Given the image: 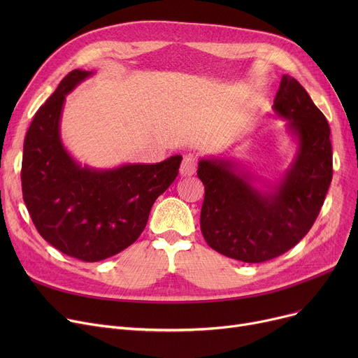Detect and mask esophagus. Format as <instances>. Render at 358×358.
Returning <instances> with one entry per match:
<instances>
[{
  "mask_svg": "<svg viewBox=\"0 0 358 358\" xmlns=\"http://www.w3.org/2000/svg\"><path fill=\"white\" fill-rule=\"evenodd\" d=\"M197 169V159L194 155L189 154V155H184L181 166H180V174L182 177H190L196 173Z\"/></svg>",
  "mask_w": 358,
  "mask_h": 358,
  "instance_id": "esophagus-1",
  "label": "esophagus"
}]
</instances>
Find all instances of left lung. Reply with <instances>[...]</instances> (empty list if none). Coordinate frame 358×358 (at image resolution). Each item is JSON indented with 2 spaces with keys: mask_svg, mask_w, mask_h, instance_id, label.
I'll return each mask as SVG.
<instances>
[{
  "mask_svg": "<svg viewBox=\"0 0 358 358\" xmlns=\"http://www.w3.org/2000/svg\"><path fill=\"white\" fill-rule=\"evenodd\" d=\"M273 110L297 141L278 182L262 190L261 178L231 158H203L197 168L204 184L201 234L210 248L243 262H264L293 248L312 228L332 180L328 122L290 75L281 78Z\"/></svg>",
  "mask_w": 358,
  "mask_h": 358,
  "instance_id": "left-lung-1",
  "label": "left lung"
}]
</instances>
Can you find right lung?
<instances>
[{
    "instance_id": "right-lung-1",
    "label": "right lung",
    "mask_w": 358,
    "mask_h": 358,
    "mask_svg": "<svg viewBox=\"0 0 358 358\" xmlns=\"http://www.w3.org/2000/svg\"><path fill=\"white\" fill-rule=\"evenodd\" d=\"M92 73L73 69L37 110L22 164L23 200L37 232L56 250L87 262L116 255L139 238L182 159L174 155L108 169L75 161L61 139L62 108L66 94Z\"/></svg>"
}]
</instances>
